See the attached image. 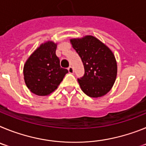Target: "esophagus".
Instances as JSON below:
<instances>
[{
    "mask_svg": "<svg viewBox=\"0 0 146 146\" xmlns=\"http://www.w3.org/2000/svg\"><path fill=\"white\" fill-rule=\"evenodd\" d=\"M68 71H69V72L71 73V74H73V73H74V69H73V67L72 66H69V68H68Z\"/></svg>",
    "mask_w": 146,
    "mask_h": 146,
    "instance_id": "34e87169",
    "label": "esophagus"
}]
</instances>
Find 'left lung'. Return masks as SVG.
I'll return each instance as SVG.
<instances>
[{"mask_svg":"<svg viewBox=\"0 0 146 146\" xmlns=\"http://www.w3.org/2000/svg\"><path fill=\"white\" fill-rule=\"evenodd\" d=\"M84 66L85 74L77 79L82 91L90 97L108 94L117 76V63L111 50L93 36L70 39Z\"/></svg>","mask_w":146,"mask_h":146,"instance_id":"8db88e82","label":"left lung"}]
</instances>
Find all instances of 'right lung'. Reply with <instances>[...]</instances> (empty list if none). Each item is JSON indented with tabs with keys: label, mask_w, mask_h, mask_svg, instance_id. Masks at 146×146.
Returning <instances> with one entry per match:
<instances>
[{
	"label": "right lung",
	"mask_w": 146,
	"mask_h": 146,
	"mask_svg": "<svg viewBox=\"0 0 146 146\" xmlns=\"http://www.w3.org/2000/svg\"><path fill=\"white\" fill-rule=\"evenodd\" d=\"M57 44L48 41L30 55L23 68L27 87L38 96H47L60 85L68 70L60 66L55 54Z\"/></svg>",
	"instance_id": "obj_1"
}]
</instances>
